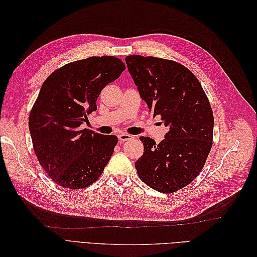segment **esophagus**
Returning a JSON list of instances; mask_svg holds the SVG:
<instances>
[{"label": "esophagus", "instance_id": "esophagus-1", "mask_svg": "<svg viewBox=\"0 0 257 257\" xmlns=\"http://www.w3.org/2000/svg\"><path fill=\"white\" fill-rule=\"evenodd\" d=\"M118 138H119L120 143H124L126 141H131V139H134V136H132V135L126 134V133H122V134L118 135Z\"/></svg>", "mask_w": 257, "mask_h": 257}]
</instances>
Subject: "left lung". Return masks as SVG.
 I'll return each instance as SVG.
<instances>
[{
	"mask_svg": "<svg viewBox=\"0 0 257 257\" xmlns=\"http://www.w3.org/2000/svg\"><path fill=\"white\" fill-rule=\"evenodd\" d=\"M125 62L141 97L168 128L158 145L139 137L144 154L135 162L137 174L153 190L174 193L205 165L213 139L211 106L195 75L178 62L138 54Z\"/></svg>",
	"mask_w": 257,
	"mask_h": 257,
	"instance_id": "1",
	"label": "left lung"
}]
</instances>
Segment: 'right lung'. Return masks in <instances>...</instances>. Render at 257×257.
Masks as SVG:
<instances>
[{
	"instance_id": "obj_1",
	"label": "right lung",
	"mask_w": 257,
	"mask_h": 257,
	"mask_svg": "<svg viewBox=\"0 0 257 257\" xmlns=\"http://www.w3.org/2000/svg\"><path fill=\"white\" fill-rule=\"evenodd\" d=\"M125 69L111 56L71 62L54 71L42 85L29 116L36 158L57 184L71 190L94 183L109 162L118 137L83 128L96 99Z\"/></svg>"
}]
</instances>
